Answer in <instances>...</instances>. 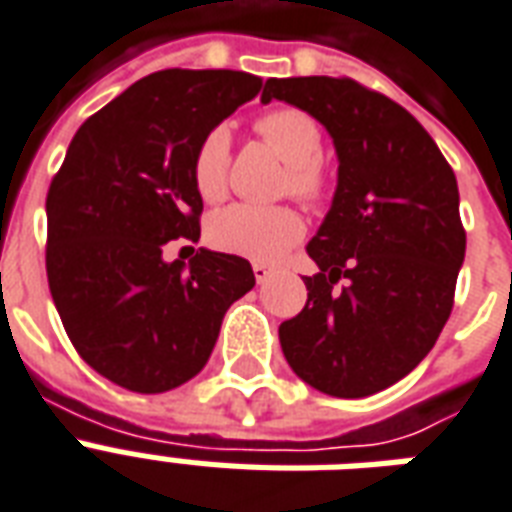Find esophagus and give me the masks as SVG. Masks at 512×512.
<instances>
[{"instance_id": "esophagus-1", "label": "esophagus", "mask_w": 512, "mask_h": 512, "mask_svg": "<svg viewBox=\"0 0 512 512\" xmlns=\"http://www.w3.org/2000/svg\"><path fill=\"white\" fill-rule=\"evenodd\" d=\"M253 275H256V283H267L269 275H272V267H269V264H261V261H256V264H253Z\"/></svg>"}]
</instances>
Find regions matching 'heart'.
I'll return each instance as SVG.
<instances>
[{"label":"heart","instance_id":"1","mask_svg":"<svg viewBox=\"0 0 512 512\" xmlns=\"http://www.w3.org/2000/svg\"><path fill=\"white\" fill-rule=\"evenodd\" d=\"M253 130L285 160L283 192L307 205H318L328 194L323 165V133L310 114L291 106L269 109L253 120ZM229 133L213 128L200 138L192 157V184L205 202L227 192ZM304 235V221L288 205H229L208 227L211 243L224 253L253 261H275Z\"/></svg>","mask_w":512,"mask_h":512}]
</instances>
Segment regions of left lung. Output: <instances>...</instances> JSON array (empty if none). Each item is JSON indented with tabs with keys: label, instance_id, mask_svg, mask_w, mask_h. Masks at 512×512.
<instances>
[{
	"label": "left lung",
	"instance_id": "obj_1",
	"mask_svg": "<svg viewBox=\"0 0 512 512\" xmlns=\"http://www.w3.org/2000/svg\"><path fill=\"white\" fill-rule=\"evenodd\" d=\"M272 98L323 122L339 154L334 205L307 245L320 272L280 347L315 390L366 398L414 371L449 320L465 261L457 178L403 106L355 79H267Z\"/></svg>",
	"mask_w": 512,
	"mask_h": 512
}]
</instances>
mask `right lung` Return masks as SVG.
<instances>
[{
  "mask_svg": "<svg viewBox=\"0 0 512 512\" xmlns=\"http://www.w3.org/2000/svg\"><path fill=\"white\" fill-rule=\"evenodd\" d=\"M261 90L229 69H165L87 117L47 189V283L74 350L133 392H168L202 371L251 264L197 251L162 261L168 240H200L192 157L205 133Z\"/></svg>",
  "mask_w": 512,
  "mask_h": 512,
  "instance_id": "1",
  "label": "right lung"
}]
</instances>
